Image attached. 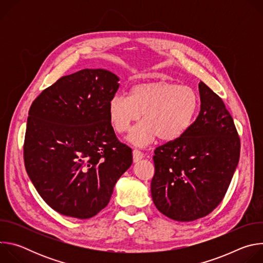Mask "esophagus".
Here are the masks:
<instances>
[{
  "label": "esophagus",
  "mask_w": 263,
  "mask_h": 263,
  "mask_svg": "<svg viewBox=\"0 0 263 263\" xmlns=\"http://www.w3.org/2000/svg\"><path fill=\"white\" fill-rule=\"evenodd\" d=\"M142 158H143V153L141 151H139V149H137V148L133 149V161L134 162H137Z\"/></svg>",
  "instance_id": "1"
}]
</instances>
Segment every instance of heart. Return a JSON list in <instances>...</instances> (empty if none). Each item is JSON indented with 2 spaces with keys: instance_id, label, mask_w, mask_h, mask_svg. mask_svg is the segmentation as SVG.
Segmentation results:
<instances>
[{
  "instance_id": "heart-1",
  "label": "heart",
  "mask_w": 263,
  "mask_h": 263,
  "mask_svg": "<svg viewBox=\"0 0 263 263\" xmlns=\"http://www.w3.org/2000/svg\"><path fill=\"white\" fill-rule=\"evenodd\" d=\"M200 104V97L192 86L153 80L134 85L129 96L112 97L108 115L115 131L124 134L142 114L143 121L131 131L128 139L144 146L157 137L163 141L181 137L195 122Z\"/></svg>"
}]
</instances>
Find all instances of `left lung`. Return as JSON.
Wrapping results in <instances>:
<instances>
[{
  "label": "left lung",
  "mask_w": 263,
  "mask_h": 263,
  "mask_svg": "<svg viewBox=\"0 0 263 263\" xmlns=\"http://www.w3.org/2000/svg\"><path fill=\"white\" fill-rule=\"evenodd\" d=\"M201 110L181 137L155 148L152 199L165 216L192 221L222 201L234 172L240 138L221 98L199 84Z\"/></svg>",
  "instance_id": "8db88e82"
}]
</instances>
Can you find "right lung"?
Returning <instances> with one entry per match:
<instances>
[{
	"label": "right lung",
	"instance_id": "obj_1",
	"mask_svg": "<svg viewBox=\"0 0 263 263\" xmlns=\"http://www.w3.org/2000/svg\"><path fill=\"white\" fill-rule=\"evenodd\" d=\"M119 81L109 70L85 68L61 77L30 107L25 167L44 201L63 215L95 216L132 164V149L108 115Z\"/></svg>",
	"mask_w": 263,
	"mask_h": 263
}]
</instances>
